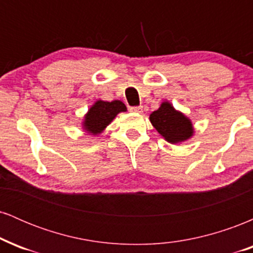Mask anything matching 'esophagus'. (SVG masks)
I'll use <instances>...</instances> for the list:
<instances>
[{"label": "esophagus", "instance_id": "obj_1", "mask_svg": "<svg viewBox=\"0 0 253 253\" xmlns=\"http://www.w3.org/2000/svg\"><path fill=\"white\" fill-rule=\"evenodd\" d=\"M130 112H134V113H141L143 112V106H133L129 107Z\"/></svg>", "mask_w": 253, "mask_h": 253}]
</instances>
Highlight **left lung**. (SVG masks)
Wrapping results in <instances>:
<instances>
[{
    "label": "left lung",
    "instance_id": "1",
    "mask_svg": "<svg viewBox=\"0 0 253 253\" xmlns=\"http://www.w3.org/2000/svg\"><path fill=\"white\" fill-rule=\"evenodd\" d=\"M153 127L171 144L187 140L193 135V126L182 113L176 112L169 102L162 103L159 109L150 115Z\"/></svg>",
    "mask_w": 253,
    "mask_h": 253
}]
</instances>
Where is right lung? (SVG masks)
<instances>
[{"label": "right lung", "mask_w": 253, "mask_h": 253, "mask_svg": "<svg viewBox=\"0 0 253 253\" xmlns=\"http://www.w3.org/2000/svg\"><path fill=\"white\" fill-rule=\"evenodd\" d=\"M120 112H126V106L121 101H112V102L97 101L89 109L84 121V127L92 134H97L102 132L104 127L109 125L110 121Z\"/></svg>", "instance_id": "1"}]
</instances>
